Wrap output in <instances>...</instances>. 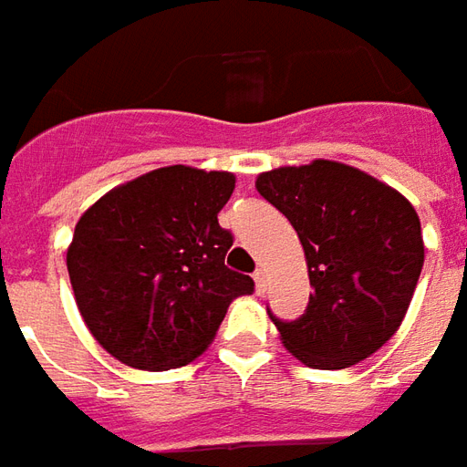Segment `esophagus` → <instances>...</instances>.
<instances>
[{
    "instance_id": "esophagus-1",
    "label": "esophagus",
    "mask_w": 467,
    "mask_h": 467,
    "mask_svg": "<svg viewBox=\"0 0 467 467\" xmlns=\"http://www.w3.org/2000/svg\"><path fill=\"white\" fill-rule=\"evenodd\" d=\"M254 281H256V292L259 294L266 292V271L264 269L254 271Z\"/></svg>"
}]
</instances>
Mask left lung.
<instances>
[{
  "instance_id": "left-lung-1",
  "label": "left lung",
  "mask_w": 467,
  "mask_h": 467,
  "mask_svg": "<svg viewBox=\"0 0 467 467\" xmlns=\"http://www.w3.org/2000/svg\"><path fill=\"white\" fill-rule=\"evenodd\" d=\"M256 191L302 241L309 304L299 319L271 314L284 347L314 369H345L377 352L405 319L425 246L408 198L334 161L276 168Z\"/></svg>"
}]
</instances>
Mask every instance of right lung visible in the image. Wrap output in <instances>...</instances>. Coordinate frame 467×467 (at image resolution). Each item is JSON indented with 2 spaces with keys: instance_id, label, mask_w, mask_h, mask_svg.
I'll return each instance as SVG.
<instances>
[{
  "instance_id": "1",
  "label": "right lung",
  "mask_w": 467,
  "mask_h": 467,
  "mask_svg": "<svg viewBox=\"0 0 467 467\" xmlns=\"http://www.w3.org/2000/svg\"><path fill=\"white\" fill-rule=\"evenodd\" d=\"M236 178L168 165L112 188L78 221L67 249L75 302L90 334L135 369H173L216 337L254 279L223 264L234 244L218 211Z\"/></svg>"
}]
</instances>
